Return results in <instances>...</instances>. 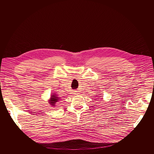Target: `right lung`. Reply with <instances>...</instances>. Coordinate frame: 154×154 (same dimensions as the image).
<instances>
[{
	"label": "right lung",
	"instance_id": "obj_1",
	"mask_svg": "<svg viewBox=\"0 0 154 154\" xmlns=\"http://www.w3.org/2000/svg\"><path fill=\"white\" fill-rule=\"evenodd\" d=\"M60 99H58V97L57 96H56V94H52L51 96V100H49L50 101V103H51L52 105H54L55 106V103L56 102H57Z\"/></svg>",
	"mask_w": 154,
	"mask_h": 154
}]
</instances>
